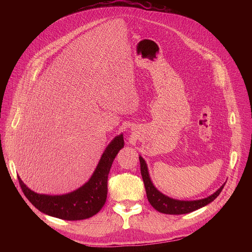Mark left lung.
<instances>
[{
    "mask_svg": "<svg viewBox=\"0 0 252 252\" xmlns=\"http://www.w3.org/2000/svg\"><path fill=\"white\" fill-rule=\"evenodd\" d=\"M139 162H140V173L142 176V181L143 184H145L146 188V192L148 199L152 206L157 209L158 211L165 214H186L189 213L191 211H194L198 208H201L208 203L212 202L215 198H217L220 193L221 192L222 189L225 186V183L211 195L201 198V199H196V200H178L171 198L163 193H161L153 184L150 173H149V168L146 160L142 158L141 156L138 157Z\"/></svg>",
    "mask_w": 252,
    "mask_h": 252,
    "instance_id": "left-lung-1",
    "label": "left lung"
}]
</instances>
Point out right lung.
Here are the masks:
<instances>
[{"label": "right lung", "instance_id": "add662e5", "mask_svg": "<svg viewBox=\"0 0 252 252\" xmlns=\"http://www.w3.org/2000/svg\"><path fill=\"white\" fill-rule=\"evenodd\" d=\"M123 133L107 146L89 181L78 189L61 195L40 194L31 190L18 176L21 189L40 211L64 220H82L96 214L103 206L107 195V176L119 152L124 148Z\"/></svg>", "mask_w": 252, "mask_h": 252}]
</instances>
